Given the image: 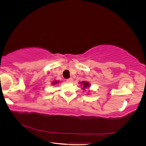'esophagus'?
<instances>
[{
    "instance_id": "34e87169",
    "label": "esophagus",
    "mask_w": 146,
    "mask_h": 146,
    "mask_svg": "<svg viewBox=\"0 0 146 146\" xmlns=\"http://www.w3.org/2000/svg\"><path fill=\"white\" fill-rule=\"evenodd\" d=\"M73 82V78H69L68 79H67L66 80V82L68 83H72Z\"/></svg>"
}]
</instances>
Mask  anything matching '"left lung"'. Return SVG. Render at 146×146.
<instances>
[{
  "label": "left lung",
  "mask_w": 146,
  "mask_h": 146,
  "mask_svg": "<svg viewBox=\"0 0 146 146\" xmlns=\"http://www.w3.org/2000/svg\"><path fill=\"white\" fill-rule=\"evenodd\" d=\"M79 84H80L81 86H82V90L84 91H86V89H90V86H91V84L89 82L87 81H82V82H79ZM89 91H90V90H88Z\"/></svg>",
  "instance_id": "obj_1"
}]
</instances>
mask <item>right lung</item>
Here are the masks:
<instances>
[{
    "mask_svg": "<svg viewBox=\"0 0 146 146\" xmlns=\"http://www.w3.org/2000/svg\"><path fill=\"white\" fill-rule=\"evenodd\" d=\"M59 81H58V80H54V81H53L52 82V85H57V84H58L59 83Z\"/></svg>",
    "mask_w": 146,
    "mask_h": 146,
    "instance_id": "1",
    "label": "right lung"
}]
</instances>
